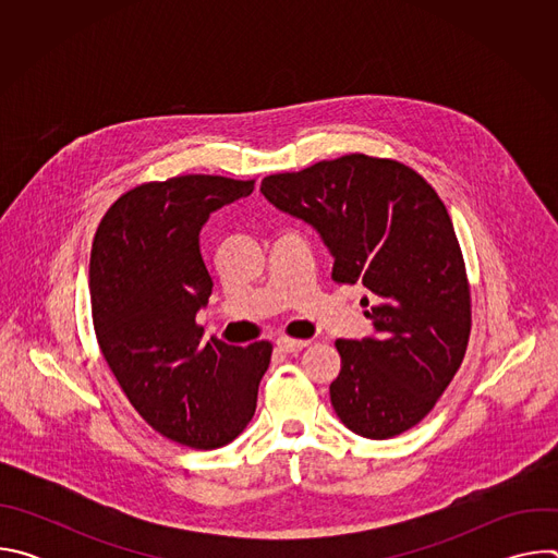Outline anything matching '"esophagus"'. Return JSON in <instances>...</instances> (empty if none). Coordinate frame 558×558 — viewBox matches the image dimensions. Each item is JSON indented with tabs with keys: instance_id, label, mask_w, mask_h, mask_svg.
<instances>
[{
	"instance_id": "1",
	"label": "esophagus",
	"mask_w": 558,
	"mask_h": 558,
	"mask_svg": "<svg viewBox=\"0 0 558 558\" xmlns=\"http://www.w3.org/2000/svg\"><path fill=\"white\" fill-rule=\"evenodd\" d=\"M276 344H278V349L284 351V353H298V351H302V349L308 344V340H295V338L282 336V338H278Z\"/></svg>"
}]
</instances>
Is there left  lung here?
<instances>
[{
  "mask_svg": "<svg viewBox=\"0 0 558 558\" xmlns=\"http://www.w3.org/2000/svg\"><path fill=\"white\" fill-rule=\"evenodd\" d=\"M260 192L323 235L336 282L371 291L375 336L336 342L342 368L329 390L338 417L366 439L413 428L470 338V287L446 205L409 166L366 154L271 174Z\"/></svg>",
  "mask_w": 558,
  "mask_h": 558,
  "instance_id": "1",
  "label": "left lung"
}]
</instances>
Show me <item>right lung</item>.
I'll return each instance as SVG.
<instances>
[{
  "label": "right lung",
  "instance_id": "add662e5",
  "mask_svg": "<svg viewBox=\"0 0 558 558\" xmlns=\"http://www.w3.org/2000/svg\"><path fill=\"white\" fill-rule=\"evenodd\" d=\"M254 183L209 174L143 183L106 211L93 243V323L112 375L154 430L198 450L247 428L274 351L265 340L205 342L196 325L214 287L198 233Z\"/></svg>",
  "mask_w": 558,
  "mask_h": 558
}]
</instances>
